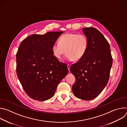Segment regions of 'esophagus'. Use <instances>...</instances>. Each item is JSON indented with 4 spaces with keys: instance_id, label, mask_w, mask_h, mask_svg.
Listing matches in <instances>:
<instances>
[{
    "instance_id": "esophagus-1",
    "label": "esophagus",
    "mask_w": 127,
    "mask_h": 127,
    "mask_svg": "<svg viewBox=\"0 0 127 127\" xmlns=\"http://www.w3.org/2000/svg\"><path fill=\"white\" fill-rule=\"evenodd\" d=\"M70 66L69 65V64H68L67 65V68H68V70H69V71L70 72Z\"/></svg>"
}]
</instances>
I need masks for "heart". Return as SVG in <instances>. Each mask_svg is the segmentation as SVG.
<instances>
[{"mask_svg":"<svg viewBox=\"0 0 127 127\" xmlns=\"http://www.w3.org/2000/svg\"><path fill=\"white\" fill-rule=\"evenodd\" d=\"M88 47V40L83 34L68 33L62 35L59 43L52 47L54 56L61 60L65 55L67 59L72 61L80 60L85 54Z\"/></svg>","mask_w":127,"mask_h":127,"instance_id":"heart-1","label":"heart"}]
</instances>
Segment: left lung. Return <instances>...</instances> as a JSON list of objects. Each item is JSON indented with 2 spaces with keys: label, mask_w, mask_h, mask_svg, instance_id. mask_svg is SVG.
Instances as JSON below:
<instances>
[{
  "label": "left lung",
  "mask_w": 127,
  "mask_h": 127,
  "mask_svg": "<svg viewBox=\"0 0 127 127\" xmlns=\"http://www.w3.org/2000/svg\"><path fill=\"white\" fill-rule=\"evenodd\" d=\"M82 30L88 47L84 56L70 68L75 77L72 89L76 97L90 100L96 97L106 85L113 59L110 45L98 30L89 27Z\"/></svg>",
  "instance_id": "obj_1"
}]
</instances>
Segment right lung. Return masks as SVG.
<instances>
[{
    "label": "right lung",
    "instance_id": "add662e5",
    "mask_svg": "<svg viewBox=\"0 0 127 127\" xmlns=\"http://www.w3.org/2000/svg\"><path fill=\"white\" fill-rule=\"evenodd\" d=\"M63 32L31 35L18 49L17 77L26 94L33 99L45 101L52 97L58 84L68 73L67 65L60 62L52 51Z\"/></svg>",
    "mask_w": 127,
    "mask_h": 127
}]
</instances>
